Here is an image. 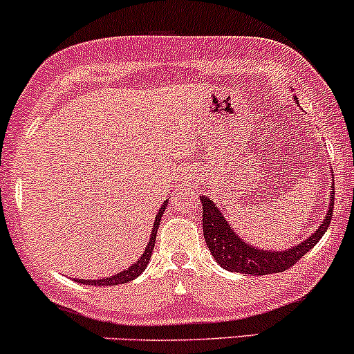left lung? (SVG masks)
<instances>
[{
    "label": "left lung",
    "mask_w": 354,
    "mask_h": 354,
    "mask_svg": "<svg viewBox=\"0 0 354 354\" xmlns=\"http://www.w3.org/2000/svg\"><path fill=\"white\" fill-rule=\"evenodd\" d=\"M331 194H335V189H331ZM201 202L204 237L205 242H207L209 251L214 256V259L217 261V264H221L227 271L254 274V276L283 272L291 266H295L324 236V232L329 227V222H331L333 209H335V201H331L326 219L321 222V225L311 237L301 242L299 245L289 248L288 251L269 252L252 248L248 242L242 241L241 237H237L234 230L230 229V225L225 222L221 210L216 207V204L210 198L202 197Z\"/></svg>",
    "instance_id": "1"
}]
</instances>
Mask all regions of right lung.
<instances>
[{
  "label": "right lung",
  "mask_w": 354,
  "mask_h": 354,
  "mask_svg": "<svg viewBox=\"0 0 354 354\" xmlns=\"http://www.w3.org/2000/svg\"><path fill=\"white\" fill-rule=\"evenodd\" d=\"M165 205H167V201L164 202V205H162L160 210H158V214H157V217H156V222H153V229H152V236H150V242H149V244H147V249H145L144 256H142L140 259L137 261V263H135L133 266H130L129 269H125L124 272L115 274V276H110V277H105V279H98V281H91V279L90 281H83V279H80V281H78V283L88 284V286H117V284L129 283V281H132L137 276H140V274L144 272V269L147 268V264H149L150 257H152L153 245H156L158 222H160L162 216H164Z\"/></svg>",
  "instance_id": "1"
}]
</instances>
